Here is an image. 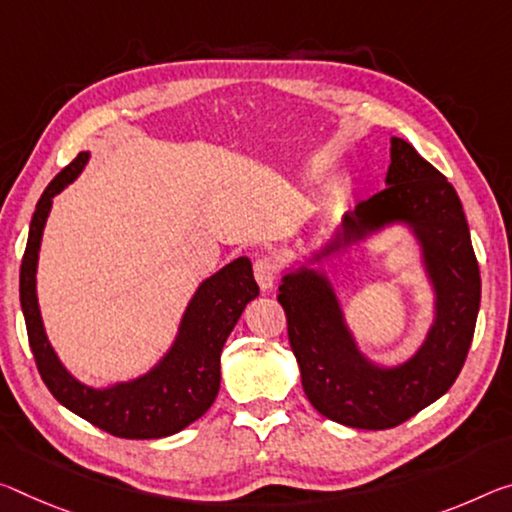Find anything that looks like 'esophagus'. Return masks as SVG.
I'll list each match as a JSON object with an SVG mask.
<instances>
[{
    "mask_svg": "<svg viewBox=\"0 0 512 512\" xmlns=\"http://www.w3.org/2000/svg\"><path fill=\"white\" fill-rule=\"evenodd\" d=\"M253 273H255V280H257L259 287L271 289L275 285V280H278V264H275L273 257L262 255V257L255 259Z\"/></svg>",
    "mask_w": 512,
    "mask_h": 512,
    "instance_id": "1",
    "label": "esophagus"
}]
</instances>
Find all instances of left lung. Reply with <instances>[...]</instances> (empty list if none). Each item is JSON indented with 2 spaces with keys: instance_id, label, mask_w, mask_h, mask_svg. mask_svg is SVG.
Instances as JSON below:
<instances>
[{
  "instance_id": "left-lung-1",
  "label": "left lung",
  "mask_w": 512,
  "mask_h": 512,
  "mask_svg": "<svg viewBox=\"0 0 512 512\" xmlns=\"http://www.w3.org/2000/svg\"><path fill=\"white\" fill-rule=\"evenodd\" d=\"M385 182L383 191L346 214L321 255L392 221H405L417 232L435 285L437 319L415 358L396 369H378L364 360L323 275L291 273L278 287L307 399L323 417L364 431L403 424L456 383L481 305V271L451 182L403 139H392Z\"/></svg>"
}]
</instances>
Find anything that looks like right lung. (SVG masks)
<instances>
[{"label":"right lung","instance_id":"right-lung-1","mask_svg":"<svg viewBox=\"0 0 512 512\" xmlns=\"http://www.w3.org/2000/svg\"><path fill=\"white\" fill-rule=\"evenodd\" d=\"M88 152H79L40 196L29 225L20 266V303L36 367L52 396L81 419L125 440H157L200 419L221 387V351L250 300L259 296L248 257L234 259L205 280L186 307L180 337L148 376L111 389L77 383L47 342L36 300V262L52 198L81 173Z\"/></svg>","mask_w":512,"mask_h":512}]
</instances>
